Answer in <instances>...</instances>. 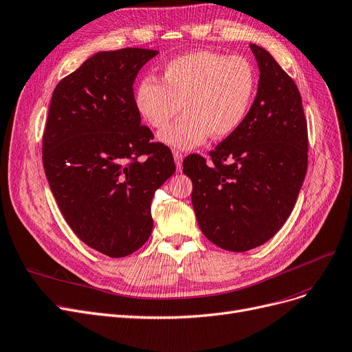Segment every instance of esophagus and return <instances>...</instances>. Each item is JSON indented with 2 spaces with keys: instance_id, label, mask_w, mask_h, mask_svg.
I'll return each instance as SVG.
<instances>
[{
  "instance_id": "1",
  "label": "esophagus",
  "mask_w": 352,
  "mask_h": 352,
  "mask_svg": "<svg viewBox=\"0 0 352 352\" xmlns=\"http://www.w3.org/2000/svg\"><path fill=\"white\" fill-rule=\"evenodd\" d=\"M174 161H175V165H177V171L181 173L182 170V154L178 151H174Z\"/></svg>"
}]
</instances>
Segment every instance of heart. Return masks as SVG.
<instances>
[{"mask_svg":"<svg viewBox=\"0 0 352 352\" xmlns=\"http://www.w3.org/2000/svg\"><path fill=\"white\" fill-rule=\"evenodd\" d=\"M256 90V73L244 57L198 50L170 60L162 83L152 76L135 89V108L146 124L162 129L179 113L186 115L160 133L168 146L190 151L211 135L223 140L246 119Z\"/></svg>","mask_w":352,"mask_h":352,"instance_id":"heart-1","label":"heart"}]
</instances>
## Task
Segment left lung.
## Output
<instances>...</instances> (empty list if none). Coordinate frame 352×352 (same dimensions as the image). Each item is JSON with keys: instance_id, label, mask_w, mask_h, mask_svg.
I'll list each match as a JSON object with an SVG mask.
<instances>
[{"instance_id": "obj_1", "label": "left lung", "mask_w": 352, "mask_h": 352, "mask_svg": "<svg viewBox=\"0 0 352 352\" xmlns=\"http://www.w3.org/2000/svg\"><path fill=\"white\" fill-rule=\"evenodd\" d=\"M258 86L241 126L210 152L188 155L182 173L203 234L246 252L276 234L292 212L308 168V126L295 82L267 50L250 44Z\"/></svg>"}]
</instances>
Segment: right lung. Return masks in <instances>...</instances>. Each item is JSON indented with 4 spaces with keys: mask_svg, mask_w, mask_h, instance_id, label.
<instances>
[{
    "mask_svg": "<svg viewBox=\"0 0 352 352\" xmlns=\"http://www.w3.org/2000/svg\"><path fill=\"white\" fill-rule=\"evenodd\" d=\"M157 50L89 57L56 86L43 165L65 220L89 248L125 257L152 233L151 203L175 173L171 149L152 142L135 108L133 82Z\"/></svg>",
    "mask_w": 352,
    "mask_h": 352,
    "instance_id": "right-lung-1",
    "label": "right lung"
}]
</instances>
